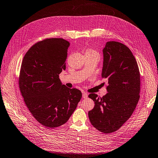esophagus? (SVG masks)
Here are the masks:
<instances>
[{"label": "esophagus", "mask_w": 158, "mask_h": 158, "mask_svg": "<svg viewBox=\"0 0 158 158\" xmlns=\"http://www.w3.org/2000/svg\"><path fill=\"white\" fill-rule=\"evenodd\" d=\"M87 97H88V94H87V93H84L82 94V98H87Z\"/></svg>", "instance_id": "34e87169"}]
</instances>
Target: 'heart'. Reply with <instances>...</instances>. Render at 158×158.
Instances as JSON below:
<instances>
[{
    "mask_svg": "<svg viewBox=\"0 0 158 158\" xmlns=\"http://www.w3.org/2000/svg\"><path fill=\"white\" fill-rule=\"evenodd\" d=\"M85 54H91V55H95L97 56H98V57H99V54L98 52H97L96 50H94L93 49H88L86 50L85 52Z\"/></svg>",
    "mask_w": 158,
    "mask_h": 158,
    "instance_id": "heart-1",
    "label": "heart"
}]
</instances>
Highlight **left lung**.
Instances as JSON below:
<instances>
[{
  "mask_svg": "<svg viewBox=\"0 0 158 158\" xmlns=\"http://www.w3.org/2000/svg\"><path fill=\"white\" fill-rule=\"evenodd\" d=\"M103 56L102 77L108 79V93L102 98L95 93L89 94L94 107L88 115L94 128L110 134L121 128L136 108L140 97V73L133 54L121 43L107 42Z\"/></svg>",
  "mask_w": 158,
  "mask_h": 158,
  "instance_id": "obj_1",
  "label": "left lung"
}]
</instances>
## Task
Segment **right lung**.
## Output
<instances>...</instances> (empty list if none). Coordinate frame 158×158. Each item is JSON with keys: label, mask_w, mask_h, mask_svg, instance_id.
<instances>
[{"label": "right lung", "mask_w": 158, "mask_h": 158, "mask_svg": "<svg viewBox=\"0 0 158 158\" xmlns=\"http://www.w3.org/2000/svg\"><path fill=\"white\" fill-rule=\"evenodd\" d=\"M69 41H39L24 55L19 78L24 103L34 117L47 128L67 123L81 98L80 90L63 85L59 74L66 69Z\"/></svg>", "instance_id": "1"}]
</instances>
